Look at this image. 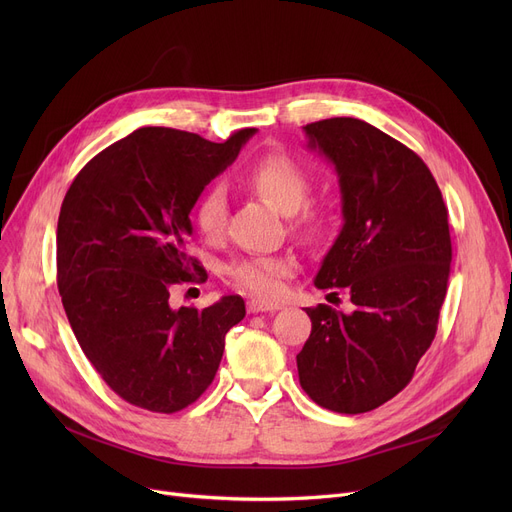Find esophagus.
Instances as JSON below:
<instances>
[{
    "mask_svg": "<svg viewBox=\"0 0 512 512\" xmlns=\"http://www.w3.org/2000/svg\"><path fill=\"white\" fill-rule=\"evenodd\" d=\"M280 309V305H274V303H263V301H249L247 303V311L249 313H276Z\"/></svg>",
    "mask_w": 512,
    "mask_h": 512,
    "instance_id": "1",
    "label": "esophagus"
}]
</instances>
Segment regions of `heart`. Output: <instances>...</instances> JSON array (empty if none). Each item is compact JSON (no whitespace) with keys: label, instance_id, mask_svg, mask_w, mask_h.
Masks as SVG:
<instances>
[{"label":"heart","instance_id":"b5f03b06","mask_svg":"<svg viewBox=\"0 0 512 512\" xmlns=\"http://www.w3.org/2000/svg\"><path fill=\"white\" fill-rule=\"evenodd\" d=\"M245 180L278 211L292 215L301 209L311 193V178L303 166L284 153H267L247 170ZM228 220V199L222 186H211L195 205V224L207 238H218ZM294 228L305 236L321 230V218L315 209H303L294 215ZM294 263L288 257H249L228 267L230 282L257 297H276L282 280L290 276Z\"/></svg>","mask_w":512,"mask_h":512}]
</instances>
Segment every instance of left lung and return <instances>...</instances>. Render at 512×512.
<instances>
[{"instance_id":"1","label":"left lung","mask_w":512,"mask_h":512,"mask_svg":"<svg viewBox=\"0 0 512 512\" xmlns=\"http://www.w3.org/2000/svg\"><path fill=\"white\" fill-rule=\"evenodd\" d=\"M305 134L336 166L344 218L315 286L346 288L355 311L307 309L299 382L319 407L367 413L413 380L436 336L452 261L448 209L423 159L375 126L330 118Z\"/></svg>"}]
</instances>
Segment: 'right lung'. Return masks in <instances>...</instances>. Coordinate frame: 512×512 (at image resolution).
<instances>
[{
	"instance_id": "right-lung-1",
	"label": "right lung",
	"mask_w": 512,
	"mask_h": 512,
	"mask_svg": "<svg viewBox=\"0 0 512 512\" xmlns=\"http://www.w3.org/2000/svg\"><path fill=\"white\" fill-rule=\"evenodd\" d=\"M255 128L211 143L147 126L80 170L58 220V288L72 332L103 382L153 413L186 409L209 388L224 338L245 317L238 294L170 307L176 284L203 280L188 255V213Z\"/></svg>"
}]
</instances>
